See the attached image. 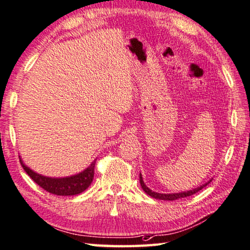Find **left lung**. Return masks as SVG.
I'll use <instances>...</instances> for the list:
<instances>
[{
    "label": "left lung",
    "mask_w": 250,
    "mask_h": 250,
    "mask_svg": "<svg viewBox=\"0 0 250 250\" xmlns=\"http://www.w3.org/2000/svg\"><path fill=\"white\" fill-rule=\"evenodd\" d=\"M139 182H140V185L141 188H143V190L146 192V194L149 195L150 197H152V198L155 199H160V200H176V199H181V198H185V197L188 196H191L196 194V192H198L199 190H201L202 188L206 187L208 184H210V182H212V178H211L210 181H208L205 184H202L201 186L194 188V189H190V190H187V191H182V192H175V194H160V192H155L153 190L150 189L149 187H147L146 185L144 180H143V175H141V173H139Z\"/></svg>",
    "instance_id": "left-lung-1"
}]
</instances>
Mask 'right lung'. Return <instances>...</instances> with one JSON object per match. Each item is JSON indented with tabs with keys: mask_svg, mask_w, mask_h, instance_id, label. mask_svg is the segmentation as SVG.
Wrapping results in <instances>:
<instances>
[{
	"mask_svg": "<svg viewBox=\"0 0 250 250\" xmlns=\"http://www.w3.org/2000/svg\"><path fill=\"white\" fill-rule=\"evenodd\" d=\"M20 159L21 167L28 175L31 177L32 181L36 182L44 190L58 196H75L81 194L90 186V184L93 181V175H95L93 173H95L96 160H93L87 168L75 174V175L65 177H50L35 172L34 169H31L23 163L21 157Z\"/></svg>",
	"mask_w": 250,
	"mask_h": 250,
	"instance_id": "add662e5",
	"label": "right lung"
}]
</instances>
